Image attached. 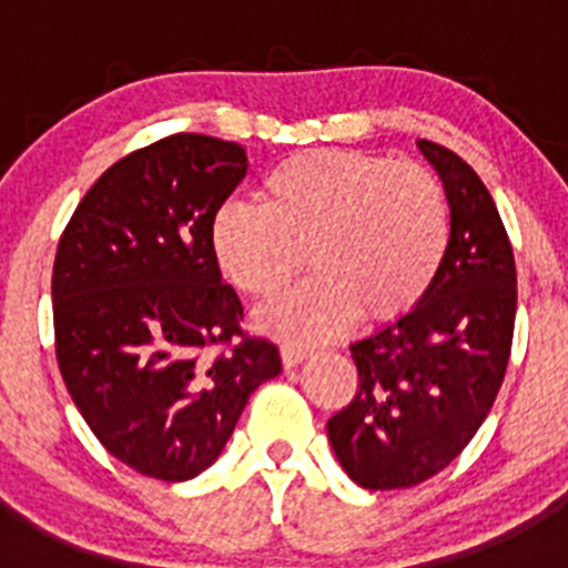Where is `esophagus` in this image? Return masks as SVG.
<instances>
[{"label":"esophagus","mask_w":568,"mask_h":568,"mask_svg":"<svg viewBox=\"0 0 568 568\" xmlns=\"http://www.w3.org/2000/svg\"><path fill=\"white\" fill-rule=\"evenodd\" d=\"M280 357H283L285 368H296L302 359H307V348L300 346V343H283L280 346Z\"/></svg>","instance_id":"esophagus-1"}]
</instances>
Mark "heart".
I'll list each match as a JSON object with an SVG mask.
<instances>
[{
	"label": "heart",
	"instance_id": "1",
	"mask_svg": "<svg viewBox=\"0 0 568 568\" xmlns=\"http://www.w3.org/2000/svg\"><path fill=\"white\" fill-rule=\"evenodd\" d=\"M227 283L252 300L316 277L263 307L257 324L294 341H326L354 318L409 316L437 283L450 247L443 181L415 162L368 151L294 153L261 186V205L227 203L211 225Z\"/></svg>",
	"mask_w": 568,
	"mask_h": 568
}]
</instances>
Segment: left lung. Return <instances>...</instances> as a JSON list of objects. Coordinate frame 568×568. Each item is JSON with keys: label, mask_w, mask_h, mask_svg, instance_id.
<instances>
[{"label": "left lung", "mask_w": 568, "mask_h": 568, "mask_svg": "<svg viewBox=\"0 0 568 568\" xmlns=\"http://www.w3.org/2000/svg\"><path fill=\"white\" fill-rule=\"evenodd\" d=\"M443 178L450 247L409 316L352 343L357 395L326 423L363 489H409L448 467L489 415L517 318V263L497 205L450 148L417 142Z\"/></svg>", "instance_id": "obj_1"}]
</instances>
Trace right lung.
<instances>
[{
    "mask_svg": "<svg viewBox=\"0 0 568 568\" xmlns=\"http://www.w3.org/2000/svg\"><path fill=\"white\" fill-rule=\"evenodd\" d=\"M247 175L236 142L170 134L114 162L62 231L51 272L57 365L114 459L159 480L216 462L280 352L242 329L211 225Z\"/></svg>",
    "mask_w": 568,
    "mask_h": 568,
    "instance_id": "add662e5",
    "label": "right lung"
}]
</instances>
